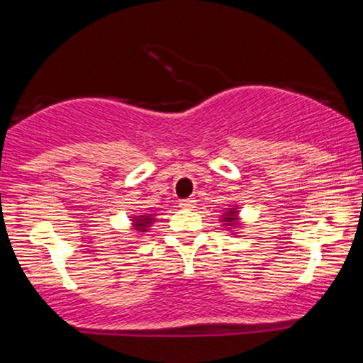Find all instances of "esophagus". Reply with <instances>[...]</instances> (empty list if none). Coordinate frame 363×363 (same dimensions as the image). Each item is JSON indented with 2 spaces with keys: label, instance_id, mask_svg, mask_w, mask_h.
<instances>
[{
  "label": "esophagus",
  "instance_id": "esophagus-1",
  "mask_svg": "<svg viewBox=\"0 0 363 363\" xmlns=\"http://www.w3.org/2000/svg\"><path fill=\"white\" fill-rule=\"evenodd\" d=\"M194 205H196V199L194 198L181 199V201H179V206L184 208V210H191V208H194Z\"/></svg>",
  "mask_w": 363,
  "mask_h": 363
}]
</instances>
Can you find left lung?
Returning <instances> with one entry per match:
<instances>
[{"mask_svg":"<svg viewBox=\"0 0 363 363\" xmlns=\"http://www.w3.org/2000/svg\"><path fill=\"white\" fill-rule=\"evenodd\" d=\"M222 222L227 228H239L240 227V218H239V210L237 206L227 208L222 215Z\"/></svg>","mask_w":363,"mask_h":363,"instance_id":"obj_1","label":"left lung"}]
</instances>
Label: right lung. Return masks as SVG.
<instances>
[{
	"instance_id": "1",
	"label": "right lung",
	"mask_w": 363,
	"mask_h": 363,
	"mask_svg": "<svg viewBox=\"0 0 363 363\" xmlns=\"http://www.w3.org/2000/svg\"><path fill=\"white\" fill-rule=\"evenodd\" d=\"M155 215V213H153ZM153 215H136V216H129L131 218V225L133 228H135L136 232H140V234H143V232L148 230L150 223L155 222V218H153Z\"/></svg>"
}]
</instances>
